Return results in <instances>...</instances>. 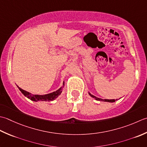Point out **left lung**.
<instances>
[{
  "label": "left lung",
  "instance_id": "1",
  "mask_svg": "<svg viewBox=\"0 0 147 147\" xmlns=\"http://www.w3.org/2000/svg\"><path fill=\"white\" fill-rule=\"evenodd\" d=\"M88 93H89V94L92 97V98H94L96 100H97V101H106V102H110V103H113V102H115V101H117V99H116V100H107V99H105V100H103V99H101V98H98V97H96V96H94V95H92V94H91L90 92H88Z\"/></svg>",
  "mask_w": 147,
  "mask_h": 147
}]
</instances>
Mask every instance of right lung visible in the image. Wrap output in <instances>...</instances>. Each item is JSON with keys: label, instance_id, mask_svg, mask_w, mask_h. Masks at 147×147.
Returning <instances> with one entry per match:
<instances>
[{"label": "right lung", "instance_id": "obj_1", "mask_svg": "<svg viewBox=\"0 0 147 147\" xmlns=\"http://www.w3.org/2000/svg\"><path fill=\"white\" fill-rule=\"evenodd\" d=\"M64 86H65V82L63 81V85L58 89V90H56V91H54L51 92V93H49V94H46L44 95H39V94H32V93H30V92L23 90V89L20 88V87L17 86L18 88V89H20V91L22 92V94L25 96H26V98L30 99V100H31L32 101H50L55 100V99H56L59 95L61 94L63 91V88H64Z\"/></svg>", "mask_w": 147, "mask_h": 147}]
</instances>
